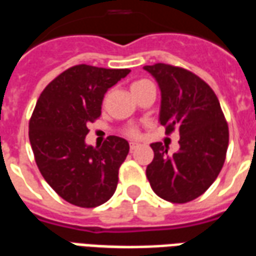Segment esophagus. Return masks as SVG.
Masks as SVG:
<instances>
[{
    "label": "esophagus",
    "instance_id": "esophagus-1",
    "mask_svg": "<svg viewBox=\"0 0 256 256\" xmlns=\"http://www.w3.org/2000/svg\"><path fill=\"white\" fill-rule=\"evenodd\" d=\"M138 146H140V145L137 144V142H130V150H132V152H133L136 148H138Z\"/></svg>",
    "mask_w": 256,
    "mask_h": 256
}]
</instances>
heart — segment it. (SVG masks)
<instances>
[{"label": "heart", "instance_id": "1", "mask_svg": "<svg viewBox=\"0 0 256 256\" xmlns=\"http://www.w3.org/2000/svg\"><path fill=\"white\" fill-rule=\"evenodd\" d=\"M145 84H148V80H137V82H134L133 84H132V90L133 89H137V88H141V86H144ZM128 133L132 134V136H137V130H130Z\"/></svg>", "mask_w": 256, "mask_h": 256}]
</instances>
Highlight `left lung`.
Returning a JSON list of instances; mask_svg holds the SVG:
<instances>
[{"label": "left lung", "mask_w": 256, "mask_h": 256, "mask_svg": "<svg viewBox=\"0 0 256 256\" xmlns=\"http://www.w3.org/2000/svg\"><path fill=\"white\" fill-rule=\"evenodd\" d=\"M144 70L160 90L159 123L166 126V133L180 134V150L174 154L162 142L150 144L155 156L146 178L159 198L186 203L218 177L229 144L228 123L215 93L198 75L163 63Z\"/></svg>", "instance_id": "left-lung-1"}]
</instances>
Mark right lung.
Masks as SVG:
<instances>
[{
  "mask_svg": "<svg viewBox=\"0 0 256 256\" xmlns=\"http://www.w3.org/2000/svg\"><path fill=\"white\" fill-rule=\"evenodd\" d=\"M130 70L75 66L44 89L28 126L36 166L66 202L92 208L116 190L128 154L124 138L110 136L101 148L86 144L88 124L101 115L104 94Z\"/></svg>",
  "mask_w": 256,
  "mask_h": 256,
  "instance_id": "add662e5",
  "label": "right lung"
}]
</instances>
